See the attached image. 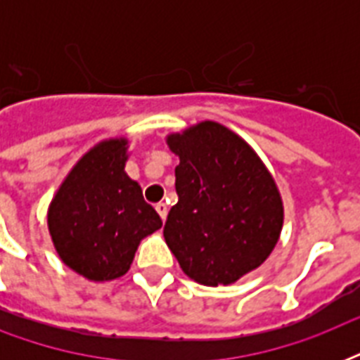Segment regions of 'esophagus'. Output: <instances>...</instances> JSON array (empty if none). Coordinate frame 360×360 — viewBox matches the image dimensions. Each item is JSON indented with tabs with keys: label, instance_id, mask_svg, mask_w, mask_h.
I'll return each mask as SVG.
<instances>
[{
	"label": "esophagus",
	"instance_id": "obj_1",
	"mask_svg": "<svg viewBox=\"0 0 360 360\" xmlns=\"http://www.w3.org/2000/svg\"><path fill=\"white\" fill-rule=\"evenodd\" d=\"M155 209H157V213L160 214V219L166 220V217H168V205H166L164 202H160V203H157V205H155Z\"/></svg>",
	"mask_w": 360,
	"mask_h": 360
}]
</instances>
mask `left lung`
<instances>
[{
	"label": "left lung",
	"instance_id": "8db88e82",
	"mask_svg": "<svg viewBox=\"0 0 360 360\" xmlns=\"http://www.w3.org/2000/svg\"><path fill=\"white\" fill-rule=\"evenodd\" d=\"M166 141L179 157L166 245L198 284H233L278 243L284 205L273 175L240 136L214 121Z\"/></svg>",
	"mask_w": 360,
	"mask_h": 360
}]
</instances>
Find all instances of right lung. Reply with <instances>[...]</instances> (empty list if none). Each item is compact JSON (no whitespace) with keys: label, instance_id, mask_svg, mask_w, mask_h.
Instances as JSON below:
<instances>
[{"label":"right lung","instance_id":"obj_1","mask_svg":"<svg viewBox=\"0 0 360 360\" xmlns=\"http://www.w3.org/2000/svg\"><path fill=\"white\" fill-rule=\"evenodd\" d=\"M127 138H112L76 162L48 207V230L61 262L93 282L123 276L143 237L162 220L124 172Z\"/></svg>","mask_w":360,"mask_h":360}]
</instances>
